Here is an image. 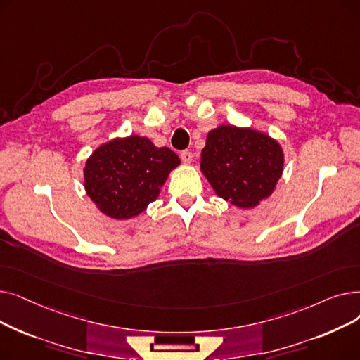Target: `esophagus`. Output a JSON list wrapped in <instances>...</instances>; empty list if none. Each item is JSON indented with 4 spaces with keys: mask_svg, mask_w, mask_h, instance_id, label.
Wrapping results in <instances>:
<instances>
[{
    "mask_svg": "<svg viewBox=\"0 0 360 360\" xmlns=\"http://www.w3.org/2000/svg\"><path fill=\"white\" fill-rule=\"evenodd\" d=\"M181 160L185 163V165H190L193 162V153L190 150H185L181 153Z\"/></svg>",
    "mask_w": 360,
    "mask_h": 360,
    "instance_id": "34e87169",
    "label": "esophagus"
}]
</instances>
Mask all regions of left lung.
<instances>
[{
  "instance_id": "8db88e82",
  "label": "left lung",
  "mask_w": 360,
  "mask_h": 360,
  "mask_svg": "<svg viewBox=\"0 0 360 360\" xmlns=\"http://www.w3.org/2000/svg\"><path fill=\"white\" fill-rule=\"evenodd\" d=\"M285 166V151L269 134L251 127L219 125L201 150V174L213 191L239 209L269 198Z\"/></svg>"
}]
</instances>
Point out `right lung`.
Segmentation results:
<instances>
[{"label":"right lung","mask_w":360,"mask_h":360,"mask_svg":"<svg viewBox=\"0 0 360 360\" xmlns=\"http://www.w3.org/2000/svg\"><path fill=\"white\" fill-rule=\"evenodd\" d=\"M179 165L175 151L156 147L147 137H117L87 158L83 185L101 213L129 220L159 197L169 174Z\"/></svg>","instance_id":"right-lung-1"}]
</instances>
